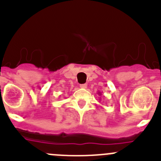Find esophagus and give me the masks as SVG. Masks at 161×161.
<instances>
[{"mask_svg":"<svg viewBox=\"0 0 161 161\" xmlns=\"http://www.w3.org/2000/svg\"><path fill=\"white\" fill-rule=\"evenodd\" d=\"M86 87H87L86 84H81L80 85V88H82V89H86Z\"/></svg>","mask_w":161,"mask_h":161,"instance_id":"esophagus-1","label":"esophagus"}]
</instances>
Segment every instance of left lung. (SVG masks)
Segmentation results:
<instances>
[{
  "label": "left lung",
  "instance_id": "left-lung-1",
  "mask_svg": "<svg viewBox=\"0 0 161 161\" xmlns=\"http://www.w3.org/2000/svg\"><path fill=\"white\" fill-rule=\"evenodd\" d=\"M98 94H99V95H101V92H98Z\"/></svg>",
  "mask_w": 161,
  "mask_h": 161
}]
</instances>
